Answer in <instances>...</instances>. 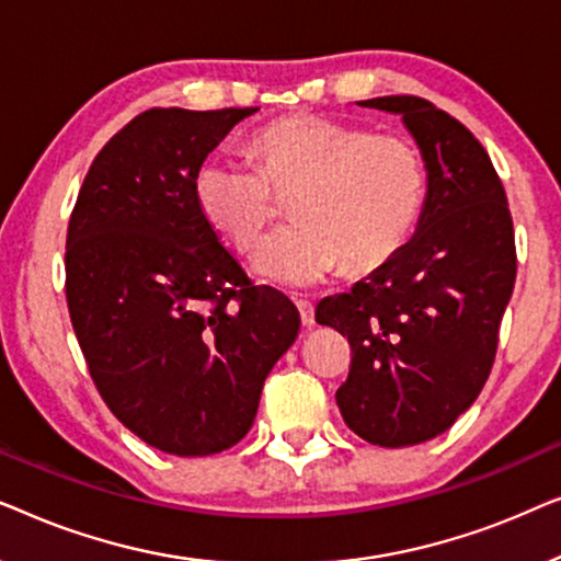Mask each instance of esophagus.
I'll return each mask as SVG.
<instances>
[{
  "label": "esophagus",
  "instance_id": "esophagus-1",
  "mask_svg": "<svg viewBox=\"0 0 561 561\" xmlns=\"http://www.w3.org/2000/svg\"><path fill=\"white\" fill-rule=\"evenodd\" d=\"M296 309H298V313H301V324L306 329H311L313 324H317V317H313V306L309 301H296Z\"/></svg>",
  "mask_w": 561,
  "mask_h": 561
}]
</instances>
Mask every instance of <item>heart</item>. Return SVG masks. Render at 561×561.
<instances>
[{
	"instance_id": "b5f03b06",
	"label": "heart",
	"mask_w": 561,
	"mask_h": 561,
	"mask_svg": "<svg viewBox=\"0 0 561 561\" xmlns=\"http://www.w3.org/2000/svg\"><path fill=\"white\" fill-rule=\"evenodd\" d=\"M255 168L211 158L196 171L202 217L237 250L252 252L290 198L294 227L255 257L263 278L290 288L317 286L344 265L370 273L409 242L426 198V165L416 142L370 133L317 114H294L250 142Z\"/></svg>"
}]
</instances>
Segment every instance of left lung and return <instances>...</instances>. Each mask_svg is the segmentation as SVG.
I'll return each instance as SVG.
<instances>
[{"instance_id":"1","label":"left lung","mask_w":561,"mask_h":561,"mask_svg":"<svg viewBox=\"0 0 561 561\" xmlns=\"http://www.w3.org/2000/svg\"><path fill=\"white\" fill-rule=\"evenodd\" d=\"M401 114L426 165L416 232L350 294L317 306L352 347L336 390L344 424L378 447H411L455 424L485 386L516 283L513 219L485 148L419 96L359 102Z\"/></svg>"}]
</instances>
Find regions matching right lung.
<instances>
[{
  "mask_svg": "<svg viewBox=\"0 0 561 561\" xmlns=\"http://www.w3.org/2000/svg\"><path fill=\"white\" fill-rule=\"evenodd\" d=\"M248 110H148L99 150L66 237V301L91 380L145 444L206 457L255 421L301 317L252 286L194 196L196 171Z\"/></svg>",
  "mask_w": 561,
  "mask_h": 561,
  "instance_id": "right-lung-1",
  "label": "right lung"
}]
</instances>
